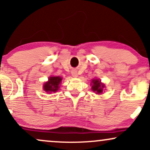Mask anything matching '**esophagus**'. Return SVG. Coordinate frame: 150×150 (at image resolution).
I'll list each match as a JSON object with an SVG mask.
<instances>
[{
  "label": "esophagus",
  "instance_id": "esophagus-1",
  "mask_svg": "<svg viewBox=\"0 0 150 150\" xmlns=\"http://www.w3.org/2000/svg\"><path fill=\"white\" fill-rule=\"evenodd\" d=\"M72 75H73L74 77H77L78 76V75H77V73L75 70H73V71H72Z\"/></svg>",
  "mask_w": 150,
  "mask_h": 150
}]
</instances>
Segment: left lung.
Instances as JSON below:
<instances>
[{
    "mask_svg": "<svg viewBox=\"0 0 150 150\" xmlns=\"http://www.w3.org/2000/svg\"><path fill=\"white\" fill-rule=\"evenodd\" d=\"M92 89L93 92H96V94H100L103 92V89L105 87V85L103 83H101V80L99 79H94L92 80Z\"/></svg>",
    "mask_w": 150,
    "mask_h": 150,
    "instance_id": "obj_1",
    "label": "left lung"
}]
</instances>
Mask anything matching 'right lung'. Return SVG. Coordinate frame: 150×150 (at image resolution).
<instances>
[{"label": "right lung", "mask_w": 150, "mask_h": 150, "mask_svg": "<svg viewBox=\"0 0 150 150\" xmlns=\"http://www.w3.org/2000/svg\"><path fill=\"white\" fill-rule=\"evenodd\" d=\"M62 81V77L59 76H51L49 78V81L44 83L43 88L47 93L57 92L60 87V84Z\"/></svg>", "instance_id": "right-lung-1"}]
</instances>
